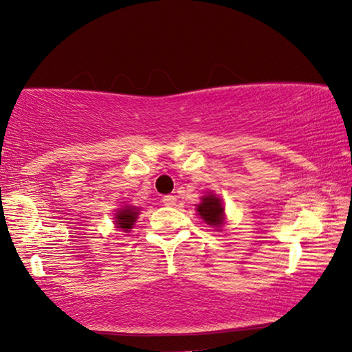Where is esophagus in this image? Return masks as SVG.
<instances>
[{"label": "esophagus", "instance_id": "34e87169", "mask_svg": "<svg viewBox=\"0 0 352 352\" xmlns=\"http://www.w3.org/2000/svg\"><path fill=\"white\" fill-rule=\"evenodd\" d=\"M162 201H163V205L173 206V205H176V197L175 195H165L162 199Z\"/></svg>", "mask_w": 352, "mask_h": 352}]
</instances>
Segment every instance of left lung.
Masks as SVG:
<instances>
[{"label":"left lung","mask_w":352,"mask_h":352,"mask_svg":"<svg viewBox=\"0 0 352 352\" xmlns=\"http://www.w3.org/2000/svg\"><path fill=\"white\" fill-rule=\"evenodd\" d=\"M197 211L201 216V219L210 226L223 224L224 208L221 205V200L214 195H206L201 199V204L197 205Z\"/></svg>","instance_id":"1"}]
</instances>
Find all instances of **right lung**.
<instances>
[{
    "instance_id": "add662e5",
    "label": "right lung",
    "mask_w": 352,
    "mask_h": 352,
    "mask_svg": "<svg viewBox=\"0 0 352 352\" xmlns=\"http://www.w3.org/2000/svg\"><path fill=\"white\" fill-rule=\"evenodd\" d=\"M136 218H138V211L136 208H131V206H128V208H124L122 211H118L117 214V221H115V224H117V228L123 229V230H128L133 228V224L136 223Z\"/></svg>"
}]
</instances>
